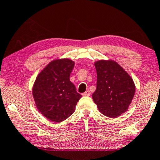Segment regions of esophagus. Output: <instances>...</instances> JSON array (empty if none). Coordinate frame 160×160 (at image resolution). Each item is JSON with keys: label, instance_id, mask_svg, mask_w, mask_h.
<instances>
[{"label": "esophagus", "instance_id": "34e87169", "mask_svg": "<svg viewBox=\"0 0 160 160\" xmlns=\"http://www.w3.org/2000/svg\"><path fill=\"white\" fill-rule=\"evenodd\" d=\"M82 95L83 96H89L90 95H91V92H90V91H86L85 93H83Z\"/></svg>", "mask_w": 160, "mask_h": 160}]
</instances>
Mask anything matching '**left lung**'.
Wrapping results in <instances>:
<instances>
[{"label":"left lung","mask_w":160,"mask_h":160,"mask_svg":"<svg viewBox=\"0 0 160 160\" xmlns=\"http://www.w3.org/2000/svg\"><path fill=\"white\" fill-rule=\"evenodd\" d=\"M97 82L92 95L101 113L115 118L127 111L135 95V83L127 72L112 59L94 63Z\"/></svg>","instance_id":"1"}]
</instances>
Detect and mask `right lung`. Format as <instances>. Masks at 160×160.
<instances>
[{
	"mask_svg": "<svg viewBox=\"0 0 160 160\" xmlns=\"http://www.w3.org/2000/svg\"><path fill=\"white\" fill-rule=\"evenodd\" d=\"M75 62L57 58L38 74L32 86V96L40 113L52 122H61L74 113L82 96L69 80Z\"/></svg>",
	"mask_w": 160,
	"mask_h": 160,
	"instance_id": "right-lung-1",
	"label": "right lung"
}]
</instances>
